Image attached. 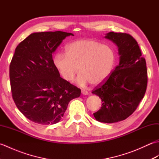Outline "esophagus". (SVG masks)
Wrapping results in <instances>:
<instances>
[{
    "label": "esophagus",
    "mask_w": 159,
    "mask_h": 159,
    "mask_svg": "<svg viewBox=\"0 0 159 159\" xmlns=\"http://www.w3.org/2000/svg\"><path fill=\"white\" fill-rule=\"evenodd\" d=\"M81 93L83 94V95H88V94H89L88 92H87V91H86V90H85V89H82Z\"/></svg>",
    "instance_id": "obj_1"
}]
</instances>
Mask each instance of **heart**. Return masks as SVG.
Wrapping results in <instances>:
<instances>
[{
    "label": "heart",
    "instance_id": "heart-1",
    "mask_svg": "<svg viewBox=\"0 0 159 159\" xmlns=\"http://www.w3.org/2000/svg\"><path fill=\"white\" fill-rule=\"evenodd\" d=\"M116 54L112 47L91 39L76 40L66 48V53L57 52L53 63L67 81L72 80L79 70L76 83L85 86L103 83L112 72Z\"/></svg>",
    "mask_w": 159,
    "mask_h": 159
}]
</instances>
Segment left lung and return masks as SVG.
I'll list each match as a JSON object with an SVG mask.
<instances>
[{
    "label": "left lung",
    "instance_id": "obj_1",
    "mask_svg": "<svg viewBox=\"0 0 159 159\" xmlns=\"http://www.w3.org/2000/svg\"><path fill=\"white\" fill-rule=\"evenodd\" d=\"M105 38L117 45L120 63L105 81L93 90L102 102L93 116L100 122L111 124L126 120L136 110L146 93L148 73L146 59L130 35L109 32Z\"/></svg>",
    "mask_w": 159,
    "mask_h": 159
}]
</instances>
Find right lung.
I'll list each match as a JSON object with an SVG mask.
<instances>
[{
    "label": "right lung",
    "instance_id": "1",
    "mask_svg": "<svg viewBox=\"0 0 159 159\" xmlns=\"http://www.w3.org/2000/svg\"><path fill=\"white\" fill-rule=\"evenodd\" d=\"M70 35L74 36L63 31L33 33L15 50L9 66L12 98L33 122H59L70 101L80 96V89L62 79L53 63L52 53Z\"/></svg>",
    "mask_w": 159,
    "mask_h": 159
}]
</instances>
